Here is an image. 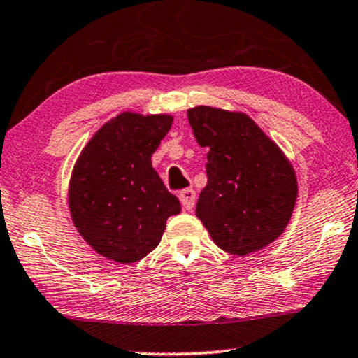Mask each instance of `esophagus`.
<instances>
[{"label": "esophagus", "mask_w": 358, "mask_h": 358, "mask_svg": "<svg viewBox=\"0 0 358 358\" xmlns=\"http://www.w3.org/2000/svg\"><path fill=\"white\" fill-rule=\"evenodd\" d=\"M178 198H180V203H182L185 211H189V209H193L194 201H196V193H194V189L187 188V189H183V192H180Z\"/></svg>", "instance_id": "obj_1"}]
</instances>
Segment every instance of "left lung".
Here are the masks:
<instances>
[{
    "label": "left lung",
    "instance_id": "obj_1",
    "mask_svg": "<svg viewBox=\"0 0 358 358\" xmlns=\"http://www.w3.org/2000/svg\"><path fill=\"white\" fill-rule=\"evenodd\" d=\"M193 136L206 147L208 185L196 216L217 247L247 255L283 232L296 203L293 166L249 116L224 109H188Z\"/></svg>",
    "mask_w": 358,
    "mask_h": 358
}]
</instances>
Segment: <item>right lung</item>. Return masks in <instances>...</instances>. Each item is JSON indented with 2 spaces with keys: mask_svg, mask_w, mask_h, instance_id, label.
Wrapping results in <instances>:
<instances>
[{
  "mask_svg": "<svg viewBox=\"0 0 358 358\" xmlns=\"http://www.w3.org/2000/svg\"><path fill=\"white\" fill-rule=\"evenodd\" d=\"M173 117L119 114L88 142L73 166L69 204L75 227L98 254L134 264L159 245L166 219L182 211L150 157Z\"/></svg>",
  "mask_w": 358,
  "mask_h": 358,
  "instance_id": "1",
  "label": "right lung"
}]
</instances>
